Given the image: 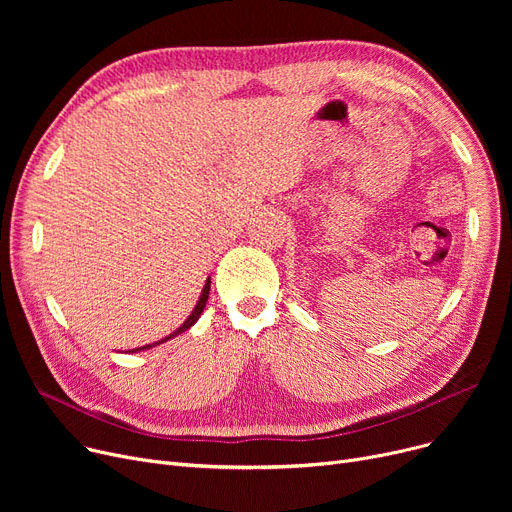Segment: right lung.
Segmentation results:
<instances>
[{
	"label": "right lung",
	"instance_id": "1",
	"mask_svg": "<svg viewBox=\"0 0 512 512\" xmlns=\"http://www.w3.org/2000/svg\"><path fill=\"white\" fill-rule=\"evenodd\" d=\"M209 288H211V278H207L205 280V286H203V290H201V297H199V301H197V305H195V309L191 311V315L186 317V321L184 324L180 326V328H176L172 334H168L166 338H161V340H157V342H153V344H145V346H141V348H134L132 353H141V351H149V348H153V346H157V344H161V342H168L170 338H174V336H178V334H182V332H186L188 328L191 326H195L197 324V319L201 317V313H203V309H205V303H207V299H209Z\"/></svg>",
	"mask_w": 512,
	"mask_h": 512
}]
</instances>
